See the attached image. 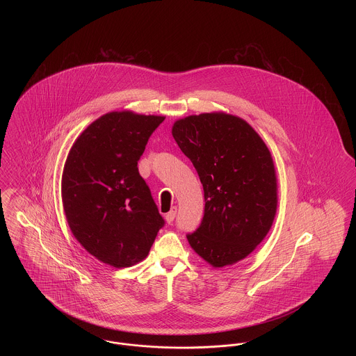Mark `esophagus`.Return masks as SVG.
Segmentation results:
<instances>
[{
  "label": "esophagus",
  "instance_id": "esophagus-1",
  "mask_svg": "<svg viewBox=\"0 0 356 356\" xmlns=\"http://www.w3.org/2000/svg\"><path fill=\"white\" fill-rule=\"evenodd\" d=\"M176 213H177V208L176 207H173L168 213H165V220H167L168 224L173 222L175 218H176Z\"/></svg>",
  "mask_w": 356,
  "mask_h": 356
}]
</instances>
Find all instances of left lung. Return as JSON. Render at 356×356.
<instances>
[{
	"instance_id": "left-lung-1",
	"label": "left lung",
	"mask_w": 356,
	"mask_h": 356,
	"mask_svg": "<svg viewBox=\"0 0 356 356\" xmlns=\"http://www.w3.org/2000/svg\"><path fill=\"white\" fill-rule=\"evenodd\" d=\"M172 135L203 184V220L186 238L213 267L247 257L268 234L276 213L271 153L254 128L225 113L179 120Z\"/></svg>"
}]
</instances>
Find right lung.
I'll return each instance as SVG.
<instances>
[{"label":"right lung","mask_w":356,"mask_h":356,"mask_svg":"<svg viewBox=\"0 0 356 356\" xmlns=\"http://www.w3.org/2000/svg\"><path fill=\"white\" fill-rule=\"evenodd\" d=\"M164 119L106 113L69 152L61 186L69 227L89 254L112 267H131L147 257L165 224L137 168Z\"/></svg>","instance_id":"obj_1"}]
</instances>
